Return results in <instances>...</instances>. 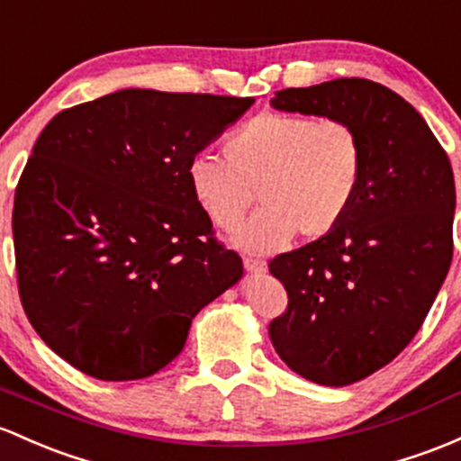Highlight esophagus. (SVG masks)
Masks as SVG:
<instances>
[{
  "instance_id": "34e87169",
  "label": "esophagus",
  "mask_w": 461,
  "mask_h": 461,
  "mask_svg": "<svg viewBox=\"0 0 461 461\" xmlns=\"http://www.w3.org/2000/svg\"><path fill=\"white\" fill-rule=\"evenodd\" d=\"M244 268L249 272H255V275H259V272H266V261L255 259V257H244Z\"/></svg>"
}]
</instances>
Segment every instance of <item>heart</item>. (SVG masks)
Masks as SVG:
<instances>
[{
	"label": "heart",
	"mask_w": 461,
	"mask_h": 461,
	"mask_svg": "<svg viewBox=\"0 0 461 461\" xmlns=\"http://www.w3.org/2000/svg\"><path fill=\"white\" fill-rule=\"evenodd\" d=\"M226 160L195 153L189 186L202 212L235 230L255 200L264 209L237 232L252 252H276L303 232L321 240L354 209L365 171L363 142L349 122L312 113L264 112L226 138Z\"/></svg>",
	"instance_id": "1"
}]
</instances>
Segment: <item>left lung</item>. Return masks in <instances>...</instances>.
Returning <instances> with one entry per match:
<instances>
[{
	"label": "left lung",
	"mask_w": 461,
	"mask_h": 461,
	"mask_svg": "<svg viewBox=\"0 0 461 461\" xmlns=\"http://www.w3.org/2000/svg\"><path fill=\"white\" fill-rule=\"evenodd\" d=\"M270 103L340 118L363 142V182L343 224L268 264L288 292L268 328L279 358L312 383L345 387L407 348L447 279L453 169L424 118L380 83L334 78Z\"/></svg>",
	"instance_id": "1"
}]
</instances>
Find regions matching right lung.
Here are the masks:
<instances>
[{
    "label": "right lung",
    "instance_id": "obj_1",
    "mask_svg": "<svg viewBox=\"0 0 461 461\" xmlns=\"http://www.w3.org/2000/svg\"><path fill=\"white\" fill-rule=\"evenodd\" d=\"M252 103L121 90L59 112L37 138L14 191L17 288L72 367L112 383L153 375L244 275L186 169Z\"/></svg>",
    "mask_w": 461,
    "mask_h": 461
}]
</instances>
